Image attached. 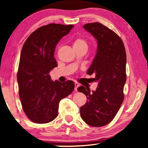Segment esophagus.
I'll return each instance as SVG.
<instances>
[{
    "label": "esophagus",
    "instance_id": "34e87169",
    "mask_svg": "<svg viewBox=\"0 0 148 148\" xmlns=\"http://www.w3.org/2000/svg\"><path fill=\"white\" fill-rule=\"evenodd\" d=\"M74 85H75V91H77V87H79V84L77 83V82H75L74 83Z\"/></svg>",
    "mask_w": 148,
    "mask_h": 148
}]
</instances>
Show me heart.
<instances>
[{
  "label": "heart",
  "mask_w": 148,
  "mask_h": 148,
  "mask_svg": "<svg viewBox=\"0 0 148 148\" xmlns=\"http://www.w3.org/2000/svg\"><path fill=\"white\" fill-rule=\"evenodd\" d=\"M74 47H87V43L85 40L82 38H77L74 40L73 42Z\"/></svg>",
  "instance_id": "b5f03b06"
}]
</instances>
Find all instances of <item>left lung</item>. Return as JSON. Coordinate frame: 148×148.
<instances>
[{
  "label": "left lung",
  "mask_w": 148,
  "mask_h": 148,
  "mask_svg": "<svg viewBox=\"0 0 148 148\" xmlns=\"http://www.w3.org/2000/svg\"><path fill=\"white\" fill-rule=\"evenodd\" d=\"M84 28L97 41V53L87 73L95 75L92 79L98 86L92 92L84 86L77 88L87 99L80 108V116L90 126L102 127L112 121L123 101L126 52L121 38L107 27L96 22Z\"/></svg>",
  "instance_id": "8db88e82"
}]
</instances>
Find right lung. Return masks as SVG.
<instances>
[{
    "instance_id": "right-lung-1",
    "label": "right lung",
    "mask_w": 148,
    "mask_h": 148,
    "mask_svg": "<svg viewBox=\"0 0 148 148\" xmlns=\"http://www.w3.org/2000/svg\"><path fill=\"white\" fill-rule=\"evenodd\" d=\"M72 25L50 23L37 29L23 44L17 74L23 111L36 123H47L58 116L61 99L72 93L73 81L61 83L51 79L49 72L57 63L56 47L73 28Z\"/></svg>"
}]
</instances>
